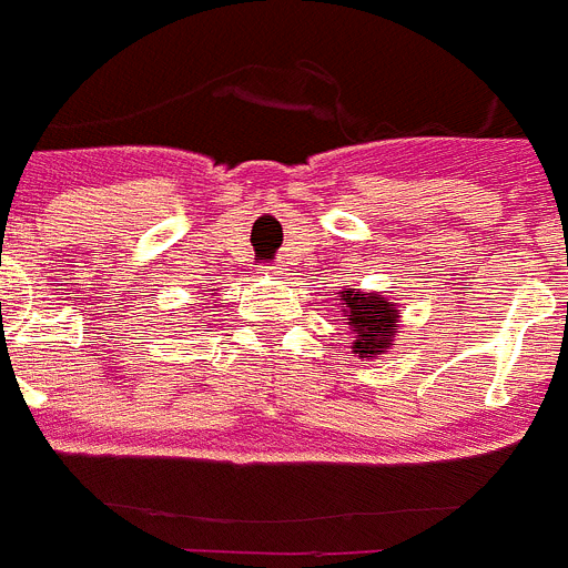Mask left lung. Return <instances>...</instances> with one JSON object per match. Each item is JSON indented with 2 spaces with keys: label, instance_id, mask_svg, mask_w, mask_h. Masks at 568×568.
<instances>
[{
  "label": "left lung",
  "instance_id": "8db88e82",
  "mask_svg": "<svg viewBox=\"0 0 568 568\" xmlns=\"http://www.w3.org/2000/svg\"><path fill=\"white\" fill-rule=\"evenodd\" d=\"M342 311L347 325L356 331L353 353L358 358H375L386 353L397 333V305L381 294H364V291H342Z\"/></svg>",
  "mask_w": 568,
  "mask_h": 568
}]
</instances>
